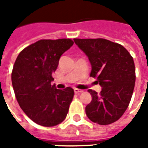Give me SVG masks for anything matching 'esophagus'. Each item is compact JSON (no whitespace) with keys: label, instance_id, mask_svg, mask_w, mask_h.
I'll list each match as a JSON object with an SVG mask.
<instances>
[{"label":"esophagus","instance_id":"34e87169","mask_svg":"<svg viewBox=\"0 0 148 148\" xmlns=\"http://www.w3.org/2000/svg\"><path fill=\"white\" fill-rule=\"evenodd\" d=\"M74 92H75L76 94H79V93H82V92H83V90H80V89L75 88L74 89Z\"/></svg>","mask_w":148,"mask_h":148}]
</instances>
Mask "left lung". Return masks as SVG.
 I'll return each mask as SVG.
<instances>
[{"mask_svg":"<svg viewBox=\"0 0 148 148\" xmlns=\"http://www.w3.org/2000/svg\"><path fill=\"white\" fill-rule=\"evenodd\" d=\"M91 64L90 77L102 87L92 90L91 102L86 107L90 120L107 125L119 119L126 111L134 92L135 66L133 57L121 44L105 38H74Z\"/></svg>","mask_w":148,"mask_h":148,"instance_id":"obj_1","label":"left lung"}]
</instances>
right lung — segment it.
<instances>
[{
	"label": "right lung",
	"instance_id": "1",
	"mask_svg": "<svg viewBox=\"0 0 148 148\" xmlns=\"http://www.w3.org/2000/svg\"><path fill=\"white\" fill-rule=\"evenodd\" d=\"M73 43L70 38L41 39L23 49L14 62L11 81L16 99L26 115L41 126L58 125L68 113L73 89L58 90L51 82L60 57Z\"/></svg>",
	"mask_w": 148,
	"mask_h": 148
}]
</instances>
